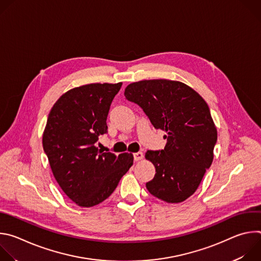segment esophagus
Here are the masks:
<instances>
[{"mask_svg": "<svg viewBox=\"0 0 261 261\" xmlns=\"http://www.w3.org/2000/svg\"><path fill=\"white\" fill-rule=\"evenodd\" d=\"M133 158H134V161H139L143 158V153L142 152H137V153H134L133 154Z\"/></svg>", "mask_w": 261, "mask_h": 261, "instance_id": "34e87169", "label": "esophagus"}]
</instances>
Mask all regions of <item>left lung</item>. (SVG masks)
I'll return each mask as SVG.
<instances>
[{"mask_svg": "<svg viewBox=\"0 0 261 261\" xmlns=\"http://www.w3.org/2000/svg\"><path fill=\"white\" fill-rule=\"evenodd\" d=\"M124 95L156 129L167 133L164 150L145 153L156 168L146 189L169 203L186 200L198 188L214 158L217 129L206 102L190 87L167 80L133 83Z\"/></svg>", "mask_w": 261, "mask_h": 261, "instance_id": "1", "label": "left lung"}]
</instances>
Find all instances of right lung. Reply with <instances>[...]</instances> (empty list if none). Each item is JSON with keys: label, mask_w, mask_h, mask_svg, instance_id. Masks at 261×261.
<instances>
[{"label": "right lung", "mask_w": 261, "mask_h": 261, "mask_svg": "<svg viewBox=\"0 0 261 261\" xmlns=\"http://www.w3.org/2000/svg\"><path fill=\"white\" fill-rule=\"evenodd\" d=\"M119 84H91L65 93L53 106L43 148L65 194L80 206L99 204L115 191L133 164L132 154L104 153L97 147Z\"/></svg>", "instance_id": "obj_1"}]
</instances>
